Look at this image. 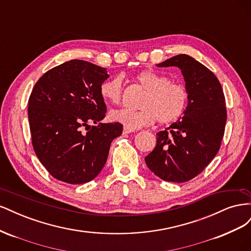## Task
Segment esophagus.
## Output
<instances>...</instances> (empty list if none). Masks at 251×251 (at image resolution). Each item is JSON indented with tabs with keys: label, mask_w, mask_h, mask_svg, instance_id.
Returning <instances> with one entry per match:
<instances>
[{
	"label": "esophagus",
	"mask_w": 251,
	"mask_h": 251,
	"mask_svg": "<svg viewBox=\"0 0 251 251\" xmlns=\"http://www.w3.org/2000/svg\"><path fill=\"white\" fill-rule=\"evenodd\" d=\"M133 132H135V131L130 130V128H127V127H124V134H130V133H133Z\"/></svg>",
	"instance_id": "esophagus-1"
}]
</instances>
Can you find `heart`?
<instances>
[{"mask_svg": "<svg viewBox=\"0 0 251 251\" xmlns=\"http://www.w3.org/2000/svg\"><path fill=\"white\" fill-rule=\"evenodd\" d=\"M136 81L146 90L138 111L119 109L110 113V118L130 130L150 126L157 119L166 125L176 121L184 113L188 92L181 83L170 81L169 77L155 71H142L136 75ZM100 94L105 102L116 104L123 96V77L113 76L101 82Z\"/></svg>", "mask_w": 251, "mask_h": 251, "instance_id": "b5f03b06", "label": "heart"}]
</instances>
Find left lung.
<instances>
[{"instance_id":"8db88e82","label":"left lung","mask_w":251,"mask_h":251,"mask_svg":"<svg viewBox=\"0 0 251 251\" xmlns=\"http://www.w3.org/2000/svg\"><path fill=\"white\" fill-rule=\"evenodd\" d=\"M156 66L179 68L188 102L176 123L156 134L146 163L160 179L181 183L199 175L217 155L227 118L225 97L216 75L192 56L179 54Z\"/></svg>"}]
</instances>
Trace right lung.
I'll return each instance as SVG.
<instances>
[{
	"label": "right lung",
	"mask_w": 251,
	"mask_h": 251,
	"mask_svg": "<svg viewBox=\"0 0 251 251\" xmlns=\"http://www.w3.org/2000/svg\"><path fill=\"white\" fill-rule=\"evenodd\" d=\"M108 78L105 68L72 59L35 83L28 102L32 144L55 179L70 184L93 180L107 161L111 142L123 133L119 123H101L107 107L100 87Z\"/></svg>",
	"instance_id": "right-lung-1"
}]
</instances>
